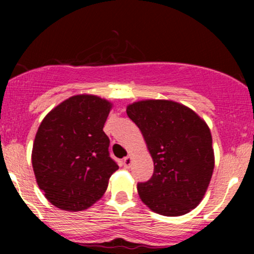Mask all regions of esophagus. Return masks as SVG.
Returning a JSON list of instances; mask_svg holds the SVG:
<instances>
[{"label":"esophagus","instance_id":"obj_1","mask_svg":"<svg viewBox=\"0 0 254 254\" xmlns=\"http://www.w3.org/2000/svg\"><path fill=\"white\" fill-rule=\"evenodd\" d=\"M123 165H124V167H127V168L130 167V165H131V156L130 155L127 156V157H124Z\"/></svg>","mask_w":254,"mask_h":254}]
</instances>
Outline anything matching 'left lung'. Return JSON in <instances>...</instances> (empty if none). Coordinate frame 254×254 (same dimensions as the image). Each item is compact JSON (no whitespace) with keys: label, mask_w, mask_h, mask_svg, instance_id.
I'll return each instance as SVG.
<instances>
[{"label":"left lung","mask_w":254,"mask_h":254,"mask_svg":"<svg viewBox=\"0 0 254 254\" xmlns=\"http://www.w3.org/2000/svg\"><path fill=\"white\" fill-rule=\"evenodd\" d=\"M127 113L143 135L154 161L149 180L137 184L154 212L180 216L203 199L214 171L210 130L193 111L171 100H143Z\"/></svg>","instance_id":"8db88e82"}]
</instances>
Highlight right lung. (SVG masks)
<instances>
[{
	"mask_svg": "<svg viewBox=\"0 0 254 254\" xmlns=\"http://www.w3.org/2000/svg\"><path fill=\"white\" fill-rule=\"evenodd\" d=\"M111 107L95 95H74L43 119L34 138L32 165L38 186L57 208H89L118 170L103 130Z\"/></svg>",
	"mask_w": 254,
	"mask_h": 254,
	"instance_id": "obj_1",
	"label": "right lung"
}]
</instances>
